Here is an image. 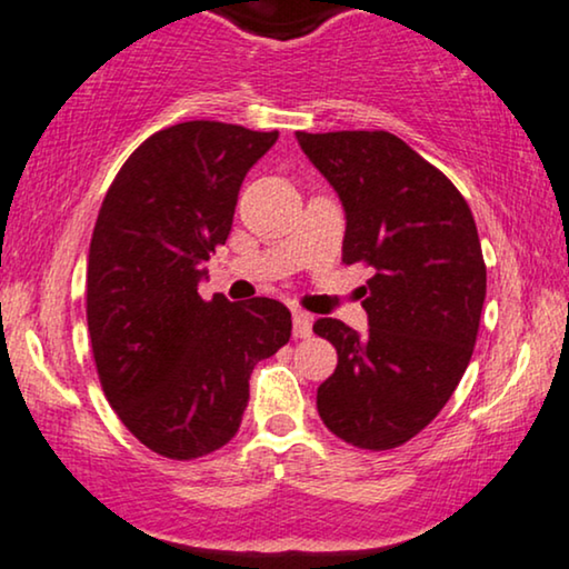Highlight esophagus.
I'll return each instance as SVG.
<instances>
[{"label": "esophagus", "instance_id": "1", "mask_svg": "<svg viewBox=\"0 0 569 569\" xmlns=\"http://www.w3.org/2000/svg\"><path fill=\"white\" fill-rule=\"evenodd\" d=\"M293 336H297V338L312 336V315L301 312V309L293 312Z\"/></svg>", "mask_w": 569, "mask_h": 569}]
</instances>
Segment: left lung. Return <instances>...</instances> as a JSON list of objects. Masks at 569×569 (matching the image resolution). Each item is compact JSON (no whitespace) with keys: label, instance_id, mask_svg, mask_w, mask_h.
Instances as JSON below:
<instances>
[{"label":"left lung","instance_id":"obj_1","mask_svg":"<svg viewBox=\"0 0 569 569\" xmlns=\"http://www.w3.org/2000/svg\"><path fill=\"white\" fill-rule=\"evenodd\" d=\"M341 199L343 262H368V333L320 318L338 351L318 388L330 433L359 449L407 443L441 412L476 347L486 264L476 220L455 183L388 131L297 133Z\"/></svg>","mask_w":569,"mask_h":569}]
</instances>
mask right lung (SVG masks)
I'll list each match as a JSON object with an SVG mask.
<instances>
[{
	"label": "right lung",
	"instance_id": "1",
	"mask_svg": "<svg viewBox=\"0 0 569 569\" xmlns=\"http://www.w3.org/2000/svg\"><path fill=\"white\" fill-rule=\"evenodd\" d=\"M278 131L191 120L149 136L107 191L86 270V318L104 397L157 455L197 459L241 426L249 378L289 343L276 299L199 297L239 189Z\"/></svg>",
	"mask_w": 569,
	"mask_h": 569
}]
</instances>
